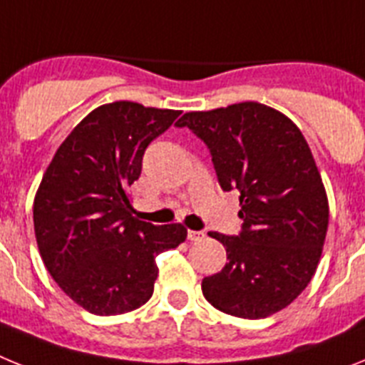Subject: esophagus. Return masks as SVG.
Instances as JSON below:
<instances>
[{
    "label": "esophagus",
    "mask_w": 365,
    "mask_h": 365,
    "mask_svg": "<svg viewBox=\"0 0 365 365\" xmlns=\"http://www.w3.org/2000/svg\"><path fill=\"white\" fill-rule=\"evenodd\" d=\"M205 237V234L202 232H197V230H188V240L190 241H199Z\"/></svg>",
    "instance_id": "1"
}]
</instances>
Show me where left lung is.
Segmentation results:
<instances>
[{"instance_id":"1","label":"left lung","mask_w":365,"mask_h":365,"mask_svg":"<svg viewBox=\"0 0 365 365\" xmlns=\"http://www.w3.org/2000/svg\"><path fill=\"white\" fill-rule=\"evenodd\" d=\"M177 125L210 148L221 188L241 193V234H208L227 248L228 261L202 279V294L247 320L282 311L314 276L329 225L327 193L307 140L291 118L259 102L190 111Z\"/></svg>"}]
</instances>
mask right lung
I'll return each instance as SVG.
<instances>
[{"label": "right lung", "mask_w": 365, "mask_h": 365, "mask_svg": "<svg viewBox=\"0 0 365 365\" xmlns=\"http://www.w3.org/2000/svg\"><path fill=\"white\" fill-rule=\"evenodd\" d=\"M180 111L118 100L93 109L60 144L34 195L40 256L58 287L96 316L133 311L153 294L155 257L186 240L180 222L133 217L128 188L143 155Z\"/></svg>", "instance_id": "1"}]
</instances>
